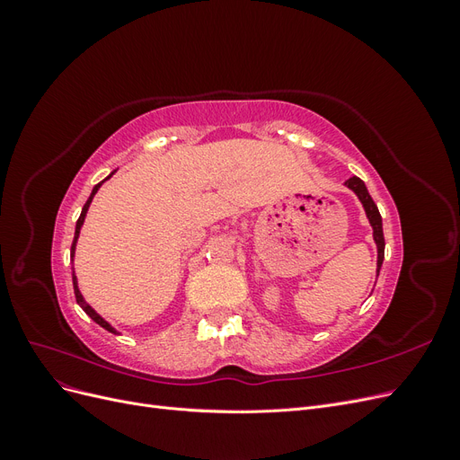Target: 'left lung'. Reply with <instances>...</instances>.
<instances>
[{"mask_svg": "<svg viewBox=\"0 0 460 460\" xmlns=\"http://www.w3.org/2000/svg\"><path fill=\"white\" fill-rule=\"evenodd\" d=\"M345 188H349L355 196L358 198V201L363 203V208L367 213V218L372 226V238L376 242V249H378V261H376V276L380 274L382 269V262H384V249H385V242H384V230H382V217L378 207H376L374 199L370 198V193L365 186V182L360 178L353 176L349 180H345Z\"/></svg>", "mask_w": 460, "mask_h": 460, "instance_id": "1", "label": "left lung"}]
</instances>
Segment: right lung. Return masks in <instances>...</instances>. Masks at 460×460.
<instances>
[{
  "mask_svg": "<svg viewBox=\"0 0 460 460\" xmlns=\"http://www.w3.org/2000/svg\"><path fill=\"white\" fill-rule=\"evenodd\" d=\"M113 174H115V171L111 172L105 180H109V178L113 176ZM105 180H103V182H105ZM103 182H100V184H95V186H93V190H92V193H90L88 201L84 203V207H82V213H80V217H78V220H76V228H75V240H73V245H71V257H73V259H75V252H76V242H78V235H80V228H82V225H84V218H86V213H88V208H90V205H92L93 196L97 193V190L102 188V184H103ZM73 286H75V297H76V303L80 305L82 311H84V313L93 320L95 324H100V326H102V328H105L107 332H111V333H119L113 326H111V324L107 323V320H105L102 314H97V313L90 307V305H88V303H86V299H84V296L80 294V289H78V280H76V274H75V269H73Z\"/></svg>",
  "mask_w": 460,
  "mask_h": 460,
  "instance_id": "1",
  "label": "right lung"
}]
</instances>
